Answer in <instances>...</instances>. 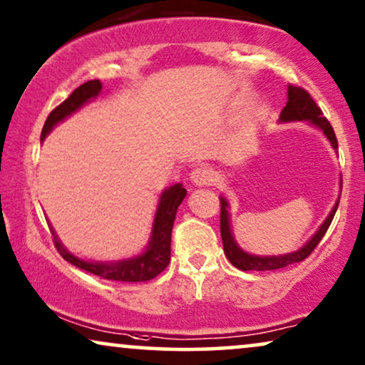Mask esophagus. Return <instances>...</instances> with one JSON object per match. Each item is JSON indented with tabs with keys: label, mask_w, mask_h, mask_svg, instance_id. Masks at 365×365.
<instances>
[{
	"label": "esophagus",
	"mask_w": 365,
	"mask_h": 365,
	"mask_svg": "<svg viewBox=\"0 0 365 365\" xmlns=\"http://www.w3.org/2000/svg\"><path fill=\"white\" fill-rule=\"evenodd\" d=\"M213 182L212 170L207 167H198L190 173V183L195 187H205Z\"/></svg>",
	"instance_id": "obj_1"
}]
</instances>
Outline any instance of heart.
<instances>
[{
  "label": "heart",
  "instance_id": "1",
  "mask_svg": "<svg viewBox=\"0 0 365 365\" xmlns=\"http://www.w3.org/2000/svg\"><path fill=\"white\" fill-rule=\"evenodd\" d=\"M150 160H155V155H153V157H152V158H150Z\"/></svg>",
  "mask_w": 365,
  "mask_h": 365
}]
</instances>
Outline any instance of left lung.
Wrapping results in <instances>:
<instances>
[{
    "label": "left lung",
    "mask_w": 365,
    "mask_h": 365,
    "mask_svg": "<svg viewBox=\"0 0 365 365\" xmlns=\"http://www.w3.org/2000/svg\"><path fill=\"white\" fill-rule=\"evenodd\" d=\"M280 123H290V121H307L309 125L319 128L320 132L325 135V138L329 140V143L332 145V148L337 152L339 145H337V138H335L334 128L330 126L325 116H322V111L317 105L312 96H310L307 91L300 86H294L289 85L287 88V105L284 106V110L280 111L279 116ZM342 187V182H341ZM339 200H341V195L337 197L335 200L332 210L325 218L322 225L319 227V230L310 237V240H307V244L300 247L299 250L290 252V254H284V255H252L249 252H245L244 249H240L239 244H237L235 237L232 233V225H230V213H228V202L225 197H220V233H222V242H223V252H225L227 259L230 260V264L233 267L240 270H277V269H284L290 264H295V262H302L304 259L312 254V250L319 245V242L322 240V237L327 232V228L332 222V218L337 212L339 207Z\"/></svg>",
    "instance_id": "obj_1"
}]
</instances>
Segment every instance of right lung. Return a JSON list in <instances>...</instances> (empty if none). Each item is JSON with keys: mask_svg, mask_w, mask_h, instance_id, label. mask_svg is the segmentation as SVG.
Returning <instances> with one entry per match:
<instances>
[{"mask_svg": "<svg viewBox=\"0 0 365 365\" xmlns=\"http://www.w3.org/2000/svg\"><path fill=\"white\" fill-rule=\"evenodd\" d=\"M101 91L100 80H90L73 91L68 98L58 105L55 110L48 115L45 126L41 130V140L46 138V135L51 132L58 123L66 120L68 116L75 113L90 101H93ZM187 195V190L183 188L182 183H175V185L165 188L160 195L157 212H155L152 233H150L148 245L145 247L142 254L130 257L123 260L113 262H91L85 260L71 254L61 240L56 237V232L51 228L53 237H55V247L60 252V255L66 262H70L78 269L90 272L101 277L106 280H120V282H147L157 277L160 272L167 269L170 264V242H172V228L175 222V215L180 203Z\"/></svg>", "mask_w": 365, "mask_h": 365, "instance_id": "1", "label": "right lung"}]
</instances>
